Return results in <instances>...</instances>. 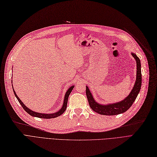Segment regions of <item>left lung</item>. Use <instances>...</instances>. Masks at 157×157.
<instances>
[{"instance_id":"left-lung-1","label":"left lung","mask_w":157,"mask_h":157,"mask_svg":"<svg viewBox=\"0 0 157 157\" xmlns=\"http://www.w3.org/2000/svg\"><path fill=\"white\" fill-rule=\"evenodd\" d=\"M132 55L136 59V64H137V73H136L137 76H136V80L132 91L130 92V94L124 100L121 101V102L113 104H111L109 105H100L95 102L88 87H86V95H87L88 102L90 108L94 112L101 115H118L125 112L132 105L138 93H140L141 89V72L140 59L134 53H132Z\"/></svg>"}]
</instances>
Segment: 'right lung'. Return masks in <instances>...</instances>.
I'll use <instances>...</instances> for the list:
<instances>
[{"label": "right lung", "mask_w": 157, "mask_h": 157, "mask_svg": "<svg viewBox=\"0 0 157 157\" xmlns=\"http://www.w3.org/2000/svg\"><path fill=\"white\" fill-rule=\"evenodd\" d=\"M13 87V86H12ZM74 86H72L71 87L69 88L67 90V92L66 93V94L64 96V104H63V105L62 108L60 109L59 112H57V113H50V114H46V113H37V112H33V111L29 109L27 107H26V106L25 105V104L21 102V100H20L19 98V97L17 96L16 93H15L14 90H13V93H14V94L15 96H16L18 102L20 103V104L21 105V106L23 107V108L26 111V112L30 114L31 115L33 116V117H39V118H43V119H52V118H55V117H59V116H60V115H62L66 109H67V102H68V97L69 95L70 94V93L72 92V90L73 89Z\"/></svg>", "instance_id": "add662e5"}]
</instances>
